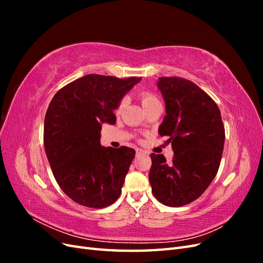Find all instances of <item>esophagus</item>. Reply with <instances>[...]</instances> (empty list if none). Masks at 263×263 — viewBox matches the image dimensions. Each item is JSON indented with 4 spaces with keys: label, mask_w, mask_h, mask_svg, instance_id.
<instances>
[{
    "label": "esophagus",
    "mask_w": 263,
    "mask_h": 263,
    "mask_svg": "<svg viewBox=\"0 0 263 263\" xmlns=\"http://www.w3.org/2000/svg\"><path fill=\"white\" fill-rule=\"evenodd\" d=\"M142 155H147L146 151L141 150V149H137V151H136V156H137V157H140V156H142Z\"/></svg>",
    "instance_id": "esophagus-1"
}]
</instances>
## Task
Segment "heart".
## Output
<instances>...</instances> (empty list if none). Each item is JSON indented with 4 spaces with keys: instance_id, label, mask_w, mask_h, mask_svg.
I'll list each match as a JSON object with an SVG mask.
<instances>
[{
    "instance_id": "obj_1",
    "label": "heart",
    "mask_w": 263,
    "mask_h": 263,
    "mask_svg": "<svg viewBox=\"0 0 263 263\" xmlns=\"http://www.w3.org/2000/svg\"><path fill=\"white\" fill-rule=\"evenodd\" d=\"M157 102H159V100L155 97V95H153L151 93H142L141 94V104H142V106H144V107H146L148 105H151V104H154V103H157ZM125 104H126V100L124 99L118 104V107L116 109V112L117 113H121L122 109L125 106Z\"/></svg>"
}]
</instances>
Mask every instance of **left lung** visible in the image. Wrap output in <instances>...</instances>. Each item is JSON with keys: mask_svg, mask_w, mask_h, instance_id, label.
Masks as SVG:
<instances>
[{"mask_svg": "<svg viewBox=\"0 0 263 263\" xmlns=\"http://www.w3.org/2000/svg\"><path fill=\"white\" fill-rule=\"evenodd\" d=\"M165 116L158 133L168 136L171 163L151 154L149 182L159 202L179 208L195 201L218 171L225 142L219 108L196 84L181 78H159Z\"/></svg>", "mask_w": 263, "mask_h": 263, "instance_id": "left-lung-1", "label": "left lung"}]
</instances>
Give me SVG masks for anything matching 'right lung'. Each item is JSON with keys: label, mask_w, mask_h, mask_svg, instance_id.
<instances>
[{"label": "right lung", "mask_w": 263, "mask_h": 263, "mask_svg": "<svg viewBox=\"0 0 263 263\" xmlns=\"http://www.w3.org/2000/svg\"><path fill=\"white\" fill-rule=\"evenodd\" d=\"M140 81L87 74L52 98L45 116V150L55 181L74 202L102 209L121 194L136 151L101 146L100 133L103 124L116 123L114 110Z\"/></svg>", "instance_id": "add662e5"}]
</instances>
